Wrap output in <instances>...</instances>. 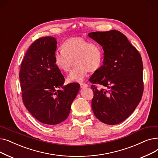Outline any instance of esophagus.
Here are the masks:
<instances>
[{"mask_svg": "<svg viewBox=\"0 0 158 158\" xmlns=\"http://www.w3.org/2000/svg\"><path fill=\"white\" fill-rule=\"evenodd\" d=\"M80 87H81V88L87 87L88 86V85H87V84H85V83H80Z\"/></svg>", "mask_w": 158, "mask_h": 158, "instance_id": "esophagus-1", "label": "esophagus"}]
</instances>
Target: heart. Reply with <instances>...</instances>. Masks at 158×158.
<instances>
[{
  "label": "heart",
  "mask_w": 158,
  "mask_h": 158,
  "mask_svg": "<svg viewBox=\"0 0 158 158\" xmlns=\"http://www.w3.org/2000/svg\"><path fill=\"white\" fill-rule=\"evenodd\" d=\"M77 65L67 76L69 81L81 82L89 71L98 70L103 60V51L100 44L91 42L80 37L67 40L63 49H58L54 53L55 64L60 70L67 72L73 65Z\"/></svg>",
  "instance_id": "b5f03b06"
}]
</instances>
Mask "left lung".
<instances>
[{
  "instance_id": "obj_1",
  "label": "left lung",
  "mask_w": 158,
  "mask_h": 158,
  "mask_svg": "<svg viewBox=\"0 0 158 158\" xmlns=\"http://www.w3.org/2000/svg\"><path fill=\"white\" fill-rule=\"evenodd\" d=\"M88 36L103 47V65L89 81L94 96L95 116L107 125H116L128 118L141 101L143 93L142 59L126 36L117 30L92 32ZM94 84L108 88L97 89Z\"/></svg>"
}]
</instances>
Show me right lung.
<instances>
[{
	"label": "right lung",
	"mask_w": 158,
	"mask_h": 158,
	"mask_svg": "<svg viewBox=\"0 0 158 158\" xmlns=\"http://www.w3.org/2000/svg\"><path fill=\"white\" fill-rule=\"evenodd\" d=\"M56 44L52 36L36 40L27 49L19 73L25 107L46 125H56L67 119L80 90L78 83L64 85V77L54 60Z\"/></svg>",
	"instance_id": "right-lung-1"
}]
</instances>
